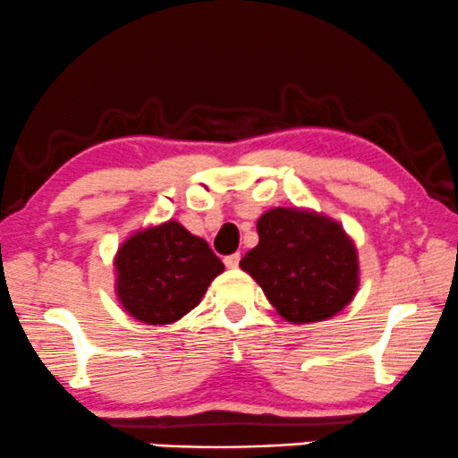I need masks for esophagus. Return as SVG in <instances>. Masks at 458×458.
<instances>
[{
    "label": "esophagus",
    "instance_id": "34e87169",
    "mask_svg": "<svg viewBox=\"0 0 458 458\" xmlns=\"http://www.w3.org/2000/svg\"><path fill=\"white\" fill-rule=\"evenodd\" d=\"M225 266H227L229 270H235V267L240 266V252H233V255L225 257Z\"/></svg>",
    "mask_w": 458,
    "mask_h": 458
}]
</instances>
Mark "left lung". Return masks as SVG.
Returning a JSON list of instances; mask_svg holds the SVG:
<instances>
[{"mask_svg":"<svg viewBox=\"0 0 458 458\" xmlns=\"http://www.w3.org/2000/svg\"><path fill=\"white\" fill-rule=\"evenodd\" d=\"M259 244L240 267L283 319L315 324L341 313L360 284L358 249L341 223L315 209L274 208L257 220Z\"/></svg>","mask_w":458,"mask_h":458,"instance_id":"8db88e82","label":"left lung"}]
</instances>
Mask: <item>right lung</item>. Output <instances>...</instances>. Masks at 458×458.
<instances>
[{"label":"right lung","instance_id":"add662e5","mask_svg":"<svg viewBox=\"0 0 458 458\" xmlns=\"http://www.w3.org/2000/svg\"><path fill=\"white\" fill-rule=\"evenodd\" d=\"M115 293L128 315L141 324H175L206 295L225 270L208 242L177 220L134 231L117 249Z\"/></svg>","mask_w":458,"mask_h":458}]
</instances>
